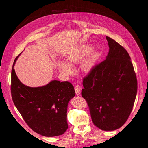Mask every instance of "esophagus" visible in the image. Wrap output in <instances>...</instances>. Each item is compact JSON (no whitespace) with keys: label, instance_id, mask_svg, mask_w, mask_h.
I'll return each instance as SVG.
<instances>
[{"label":"esophagus","instance_id":"1","mask_svg":"<svg viewBox=\"0 0 148 148\" xmlns=\"http://www.w3.org/2000/svg\"><path fill=\"white\" fill-rule=\"evenodd\" d=\"M75 92L77 95H80L82 93V88L79 85H75Z\"/></svg>","mask_w":148,"mask_h":148}]
</instances>
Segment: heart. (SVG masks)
Wrapping results in <instances>:
<instances>
[{
  "mask_svg": "<svg viewBox=\"0 0 148 148\" xmlns=\"http://www.w3.org/2000/svg\"><path fill=\"white\" fill-rule=\"evenodd\" d=\"M99 52L89 44H81L71 49L65 55L66 62L60 61L57 64L62 73L70 75L73 71L71 65L79 63V70L84 74L89 73L94 69L99 57Z\"/></svg>",
  "mask_w": 148,
  "mask_h": 148,
  "instance_id": "1",
  "label": "heart"
}]
</instances>
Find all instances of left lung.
I'll list each match as a JSON object with an SVG mask.
<instances>
[{"label":"left lung","instance_id":"8db88e82","mask_svg":"<svg viewBox=\"0 0 148 148\" xmlns=\"http://www.w3.org/2000/svg\"><path fill=\"white\" fill-rule=\"evenodd\" d=\"M106 39L108 54L84 78L82 96L88 102L95 126L114 131L122 127L130 115L138 86L127 51L114 39Z\"/></svg>","mask_w":148,"mask_h":148}]
</instances>
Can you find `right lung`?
<instances>
[{
  "label": "right lung",
  "instance_id": "add662e5",
  "mask_svg": "<svg viewBox=\"0 0 148 148\" xmlns=\"http://www.w3.org/2000/svg\"><path fill=\"white\" fill-rule=\"evenodd\" d=\"M21 54V53H20ZM13 62L12 69V99L25 122L34 132L47 137L62 135L68 128L67 107L75 96L74 87L69 82L52 80L39 87H29L18 78Z\"/></svg>",
  "mask_w": 148,
  "mask_h": 148
}]
</instances>
